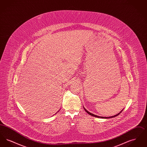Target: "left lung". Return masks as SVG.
I'll list each match as a JSON object with an SVG mask.
<instances>
[{
  "label": "left lung",
  "instance_id": "1",
  "mask_svg": "<svg viewBox=\"0 0 147 147\" xmlns=\"http://www.w3.org/2000/svg\"><path fill=\"white\" fill-rule=\"evenodd\" d=\"M84 110H85V111H86V112H87L88 114H89L90 115H91V116H94V117H98V118H101V119H110V118H112V117H116V116H118L120 114V113H121L122 112V111H123V110L121 111V112H119V113L118 114H117V115H115V116H111V117H101V116H97V115H94V114H92V113H90V112H89L88 111H87L85 108H84Z\"/></svg>",
  "mask_w": 147,
  "mask_h": 147
}]
</instances>
